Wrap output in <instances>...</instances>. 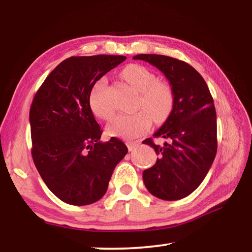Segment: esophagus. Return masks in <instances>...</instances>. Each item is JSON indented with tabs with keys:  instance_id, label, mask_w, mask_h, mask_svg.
Masks as SVG:
<instances>
[{
	"instance_id": "esophagus-1",
	"label": "esophagus",
	"mask_w": 252,
	"mask_h": 252,
	"mask_svg": "<svg viewBox=\"0 0 252 252\" xmlns=\"http://www.w3.org/2000/svg\"><path fill=\"white\" fill-rule=\"evenodd\" d=\"M126 146H127V149H129V151H133V150H135L136 148L139 147V142L127 141V142H126Z\"/></svg>"
}]
</instances>
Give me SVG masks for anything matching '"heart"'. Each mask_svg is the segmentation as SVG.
Wrapping results in <instances>:
<instances>
[{"instance_id": "b5f03b06", "label": "heart", "mask_w": 252, "mask_h": 252, "mask_svg": "<svg viewBox=\"0 0 252 252\" xmlns=\"http://www.w3.org/2000/svg\"><path fill=\"white\" fill-rule=\"evenodd\" d=\"M122 75L139 92L136 106L144 110L118 114L109 123L106 130L112 136L133 140L150 129L151 116L158 123L167 120L173 109L174 96L169 84L157 81V76L142 65H127ZM105 90L106 81L104 79L99 80L93 85L90 93V106L96 117L109 120L112 118L114 110L106 99Z\"/></svg>"}]
</instances>
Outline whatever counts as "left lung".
Listing matches in <instances>:
<instances>
[{"instance_id": "obj_1", "label": "left lung", "mask_w": 252, "mask_h": 252, "mask_svg": "<svg viewBox=\"0 0 252 252\" xmlns=\"http://www.w3.org/2000/svg\"><path fill=\"white\" fill-rule=\"evenodd\" d=\"M155 65L171 85L174 104L155 138L167 141L158 146L151 138L144 144L155 149L156 164L143 171L149 192L174 201L197 189L211 168L217 153V114L209 88L199 72L180 60L159 54H138Z\"/></svg>"}]
</instances>
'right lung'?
Wrapping results in <instances>:
<instances>
[{
  "instance_id": "add662e5",
  "label": "right lung",
  "mask_w": 252,
  "mask_h": 252,
  "mask_svg": "<svg viewBox=\"0 0 252 252\" xmlns=\"http://www.w3.org/2000/svg\"><path fill=\"white\" fill-rule=\"evenodd\" d=\"M123 55L71 57L44 80L30 109L32 158L46 187L73 206L105 194L116 165L127 153L121 140L101 142L90 106L93 85L125 61Z\"/></svg>"
}]
</instances>
